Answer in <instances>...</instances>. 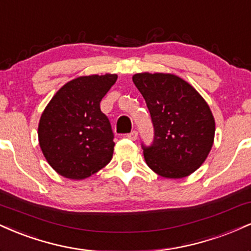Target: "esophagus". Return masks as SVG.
<instances>
[{
	"label": "esophagus",
	"instance_id": "obj_1",
	"mask_svg": "<svg viewBox=\"0 0 251 251\" xmlns=\"http://www.w3.org/2000/svg\"><path fill=\"white\" fill-rule=\"evenodd\" d=\"M137 136H138V134L136 130H132L131 132H129V134H126V137H128L129 140H132V141L137 140Z\"/></svg>",
	"mask_w": 251,
	"mask_h": 251
}]
</instances>
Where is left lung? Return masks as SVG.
<instances>
[{
    "label": "left lung",
    "instance_id": "8db88e82",
    "mask_svg": "<svg viewBox=\"0 0 251 251\" xmlns=\"http://www.w3.org/2000/svg\"><path fill=\"white\" fill-rule=\"evenodd\" d=\"M154 126L150 146L141 144L151 170L167 178H182L202 166L214 143L210 108L184 79L172 74L132 76Z\"/></svg>",
    "mask_w": 251,
    "mask_h": 251
}]
</instances>
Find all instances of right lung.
I'll use <instances>...</instances> for the list:
<instances>
[{
    "instance_id": "1",
    "label": "right lung",
    "mask_w": 251,
    "mask_h": 251,
    "mask_svg": "<svg viewBox=\"0 0 251 251\" xmlns=\"http://www.w3.org/2000/svg\"><path fill=\"white\" fill-rule=\"evenodd\" d=\"M116 79L115 74L73 79L44 109L38 141L46 160L60 175L83 179L110 162L114 132L100 102Z\"/></svg>"
}]
</instances>
